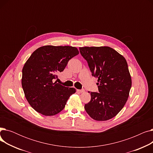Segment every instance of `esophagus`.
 <instances>
[{"label":"esophagus","mask_w":153,"mask_h":153,"mask_svg":"<svg viewBox=\"0 0 153 153\" xmlns=\"http://www.w3.org/2000/svg\"><path fill=\"white\" fill-rule=\"evenodd\" d=\"M77 92H80V93H82V92H84V89H81V90H77Z\"/></svg>","instance_id":"1"}]
</instances>
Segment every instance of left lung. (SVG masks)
<instances>
[{
    "instance_id": "8db88e82",
    "label": "left lung",
    "mask_w": 153,
    "mask_h": 153,
    "mask_svg": "<svg viewBox=\"0 0 153 153\" xmlns=\"http://www.w3.org/2000/svg\"><path fill=\"white\" fill-rule=\"evenodd\" d=\"M79 51L98 79L99 92H89L91 99L85 104L86 112L97 121L114 118L125 105L131 87L125 58L108 46L81 47Z\"/></svg>"
}]
</instances>
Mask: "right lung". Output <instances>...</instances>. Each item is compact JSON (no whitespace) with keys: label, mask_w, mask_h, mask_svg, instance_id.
Returning <instances> with one entry per match:
<instances>
[{"label":"right lung","mask_w":153,"mask_h":153,"mask_svg":"<svg viewBox=\"0 0 153 153\" xmlns=\"http://www.w3.org/2000/svg\"><path fill=\"white\" fill-rule=\"evenodd\" d=\"M76 47L43 46L38 48L22 69V85L31 107L45 116L58 114L65 107L72 87L54 82L68 61L79 54Z\"/></svg>","instance_id":"1"}]
</instances>
